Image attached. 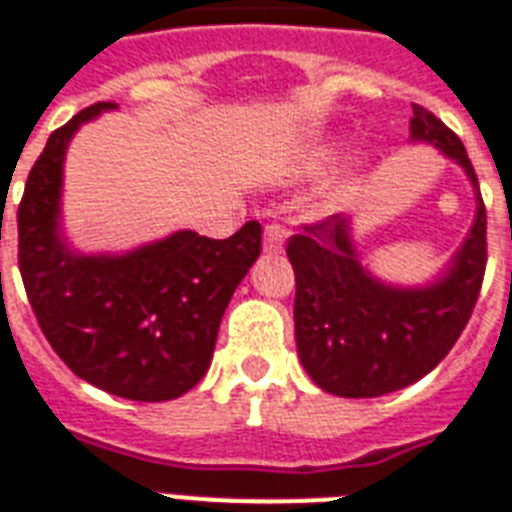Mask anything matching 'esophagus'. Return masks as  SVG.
Wrapping results in <instances>:
<instances>
[{
    "label": "esophagus",
    "instance_id": "obj_1",
    "mask_svg": "<svg viewBox=\"0 0 512 512\" xmlns=\"http://www.w3.org/2000/svg\"><path fill=\"white\" fill-rule=\"evenodd\" d=\"M284 241H287V228L279 223H268L263 233V249L268 255H281L284 249Z\"/></svg>",
    "mask_w": 512,
    "mask_h": 512
}]
</instances>
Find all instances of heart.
Masks as SVG:
<instances>
[{"label":"heart","mask_w":512,"mask_h":512,"mask_svg":"<svg viewBox=\"0 0 512 512\" xmlns=\"http://www.w3.org/2000/svg\"><path fill=\"white\" fill-rule=\"evenodd\" d=\"M332 154H335V148H332V146L313 151V154L308 156V162H305V170L319 172L321 167H324V164L332 159ZM358 177H361V167H358V162H353L348 170L342 172L335 183L327 188V193H324V207H340V204H345V201L353 196V191H356Z\"/></svg>","instance_id":"b5f03b06"}]
</instances>
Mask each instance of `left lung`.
<instances>
[{
    "label": "left lung",
    "instance_id": "obj_1",
    "mask_svg": "<svg viewBox=\"0 0 512 512\" xmlns=\"http://www.w3.org/2000/svg\"><path fill=\"white\" fill-rule=\"evenodd\" d=\"M414 143H430L465 170L476 188V220L452 263L425 287H396L366 271L348 215H329L292 236L295 340L305 372L342 398H377L433 372L460 340L486 271V209L462 140L414 103Z\"/></svg>",
    "mask_w": 512,
    "mask_h": 512
}]
</instances>
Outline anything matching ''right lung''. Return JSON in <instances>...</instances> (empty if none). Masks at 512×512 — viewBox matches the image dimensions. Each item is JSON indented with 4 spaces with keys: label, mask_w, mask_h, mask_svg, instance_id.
Returning <instances> with one entry per match:
<instances>
[{
    "label": "right lung",
    "mask_w": 512,
    "mask_h": 512,
    "mask_svg": "<svg viewBox=\"0 0 512 512\" xmlns=\"http://www.w3.org/2000/svg\"><path fill=\"white\" fill-rule=\"evenodd\" d=\"M116 103H95L55 130L18 207V265L28 303L63 364L130 401H172L207 374L223 313L260 257L249 220L228 239L193 231L124 255H82L60 233L63 159L74 132Z\"/></svg>",
    "instance_id": "right-lung-1"
}]
</instances>
